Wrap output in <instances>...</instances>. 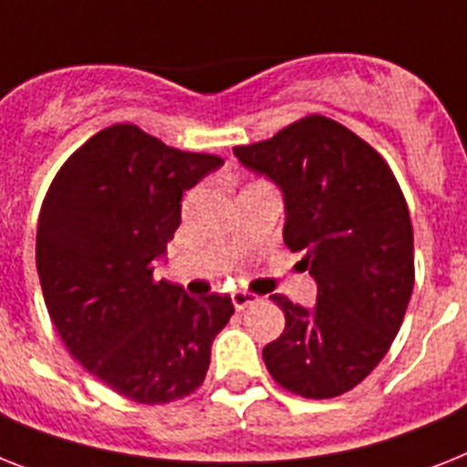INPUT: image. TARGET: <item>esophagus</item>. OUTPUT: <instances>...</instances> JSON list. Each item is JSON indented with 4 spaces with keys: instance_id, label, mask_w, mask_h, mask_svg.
Masks as SVG:
<instances>
[{
    "instance_id": "34e87169",
    "label": "esophagus",
    "mask_w": 467,
    "mask_h": 467,
    "mask_svg": "<svg viewBox=\"0 0 467 467\" xmlns=\"http://www.w3.org/2000/svg\"><path fill=\"white\" fill-rule=\"evenodd\" d=\"M231 300H234V307H236V310H245V307L257 303L260 298H257L255 294H250V291H234V294H231Z\"/></svg>"
}]
</instances>
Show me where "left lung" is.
Wrapping results in <instances>:
<instances>
[{
    "label": "left lung",
    "instance_id": "1",
    "mask_svg": "<svg viewBox=\"0 0 467 467\" xmlns=\"http://www.w3.org/2000/svg\"><path fill=\"white\" fill-rule=\"evenodd\" d=\"M284 192V243L317 281L315 307L272 300L286 327L262 358L303 399L358 387L399 334L413 294V224L384 157L334 119L310 114L275 138L234 148Z\"/></svg>",
    "mask_w": 467,
    "mask_h": 467
}]
</instances>
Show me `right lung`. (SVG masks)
I'll return each mask as SVG.
<instances>
[{
	"label": "right lung",
	"mask_w": 467,
	"mask_h": 467,
	"mask_svg": "<svg viewBox=\"0 0 467 467\" xmlns=\"http://www.w3.org/2000/svg\"><path fill=\"white\" fill-rule=\"evenodd\" d=\"M222 164L114 123L64 161L42 202L35 260L49 317L90 375L136 403L191 396L234 315L229 296L191 298L152 276L183 191Z\"/></svg>",
	"instance_id": "add662e5"
}]
</instances>
